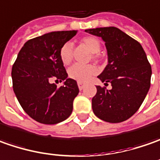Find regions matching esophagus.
Here are the masks:
<instances>
[{"mask_svg": "<svg viewBox=\"0 0 160 160\" xmlns=\"http://www.w3.org/2000/svg\"><path fill=\"white\" fill-rule=\"evenodd\" d=\"M78 87H79L80 90H82V89L84 88V87H85V83H83V82H80V81H78Z\"/></svg>", "mask_w": 160, "mask_h": 160, "instance_id": "obj_1", "label": "esophagus"}]
</instances>
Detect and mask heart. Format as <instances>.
<instances>
[{
  "instance_id": "b5f03b06",
  "label": "heart",
  "mask_w": 160,
  "mask_h": 160,
  "mask_svg": "<svg viewBox=\"0 0 160 160\" xmlns=\"http://www.w3.org/2000/svg\"><path fill=\"white\" fill-rule=\"evenodd\" d=\"M80 43L85 46L91 53L92 58L96 61L100 59L99 50L101 48V42L100 40L95 36H85L80 40ZM59 57L64 65H67L72 62V48L71 43H65L60 48ZM97 72V68L91 64H73L68 70V76L72 80L85 82L90 78L92 75Z\"/></svg>"
}]
</instances>
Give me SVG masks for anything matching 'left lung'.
Instances as JSON below:
<instances>
[{
    "label": "left lung",
    "mask_w": 160,
    "mask_h": 160,
    "mask_svg": "<svg viewBox=\"0 0 160 160\" xmlns=\"http://www.w3.org/2000/svg\"><path fill=\"white\" fill-rule=\"evenodd\" d=\"M105 42L108 64L98 77L112 84V89L97 87L92 109L100 119L119 123L132 117L143 102L151 87L152 66L139 42L117 27L87 29Z\"/></svg>",
    "instance_id": "1"
}]
</instances>
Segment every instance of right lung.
<instances>
[{
    "label": "right lung",
    "instance_id": "obj_1",
    "mask_svg": "<svg viewBox=\"0 0 160 160\" xmlns=\"http://www.w3.org/2000/svg\"><path fill=\"white\" fill-rule=\"evenodd\" d=\"M77 31L51 32L31 39L20 49L12 66L15 95L31 118L42 124L62 122L71 115L79 94L76 80L68 79L60 57V48ZM64 80L58 88L51 81Z\"/></svg>",
    "mask_w": 160,
    "mask_h": 160
}]
</instances>
